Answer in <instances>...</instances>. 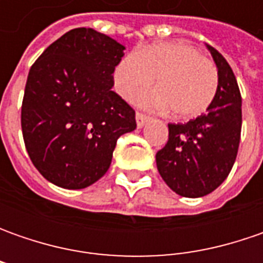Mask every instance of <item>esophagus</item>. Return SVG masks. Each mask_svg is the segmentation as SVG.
I'll list each match as a JSON object with an SVG mask.
<instances>
[{
	"label": "esophagus",
	"mask_w": 263,
	"mask_h": 263,
	"mask_svg": "<svg viewBox=\"0 0 263 263\" xmlns=\"http://www.w3.org/2000/svg\"><path fill=\"white\" fill-rule=\"evenodd\" d=\"M149 120H151V117L149 116H145V114H142V112H136V124L139 128H142V127L145 126Z\"/></svg>",
	"instance_id": "34e87169"
}]
</instances>
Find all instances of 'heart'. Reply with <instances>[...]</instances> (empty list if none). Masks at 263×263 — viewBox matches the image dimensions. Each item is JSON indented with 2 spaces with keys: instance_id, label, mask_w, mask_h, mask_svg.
<instances>
[{
  "instance_id": "b5f03b06",
  "label": "heart",
  "mask_w": 263,
  "mask_h": 263,
  "mask_svg": "<svg viewBox=\"0 0 263 263\" xmlns=\"http://www.w3.org/2000/svg\"><path fill=\"white\" fill-rule=\"evenodd\" d=\"M157 79L159 90L135 96L137 105L171 109L177 118H195L206 111L218 90L217 66L186 42H161L126 55L114 70L117 92L130 98Z\"/></svg>"
}]
</instances>
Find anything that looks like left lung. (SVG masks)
Here are the masks:
<instances>
[{"mask_svg":"<svg viewBox=\"0 0 263 263\" xmlns=\"http://www.w3.org/2000/svg\"><path fill=\"white\" fill-rule=\"evenodd\" d=\"M218 68V90L205 114L168 124V142L157 154L162 180L177 195L202 197L230 174L241 133V95L227 60L206 45Z\"/></svg>","mask_w":263,"mask_h":263,"instance_id":"1","label":"left lung"}]
</instances>
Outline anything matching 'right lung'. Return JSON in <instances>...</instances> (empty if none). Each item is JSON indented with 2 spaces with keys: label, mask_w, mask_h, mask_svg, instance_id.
I'll return each instance as SVG.
<instances>
[{
  "label": "right lung",
  "mask_w": 263,
  "mask_h": 263,
  "mask_svg": "<svg viewBox=\"0 0 263 263\" xmlns=\"http://www.w3.org/2000/svg\"><path fill=\"white\" fill-rule=\"evenodd\" d=\"M124 46L93 29L67 32L32 66L22 105L27 154L48 181L85 189L108 171L135 109L111 90Z\"/></svg>",
  "instance_id": "1"
}]
</instances>
